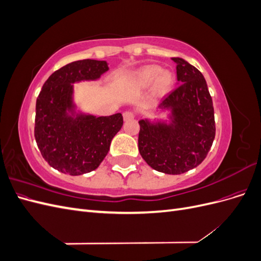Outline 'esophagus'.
<instances>
[{"label": "esophagus", "mask_w": 261, "mask_h": 261, "mask_svg": "<svg viewBox=\"0 0 261 261\" xmlns=\"http://www.w3.org/2000/svg\"><path fill=\"white\" fill-rule=\"evenodd\" d=\"M123 117H124V121H129L133 120L134 117H135V113L132 112V111H126L123 113Z\"/></svg>", "instance_id": "34e87169"}]
</instances>
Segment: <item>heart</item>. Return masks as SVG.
<instances>
[{"label": "heart", "mask_w": 261, "mask_h": 261, "mask_svg": "<svg viewBox=\"0 0 261 261\" xmlns=\"http://www.w3.org/2000/svg\"><path fill=\"white\" fill-rule=\"evenodd\" d=\"M155 77L157 80L154 83L153 90L159 96L169 92L175 80L174 74L170 72V70H161V67L158 65L145 66L139 69V72L137 73L138 82L144 86L151 84Z\"/></svg>", "instance_id": "heart-1"}]
</instances>
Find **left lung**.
<instances>
[{
	"instance_id": "obj_1",
	"label": "left lung",
	"mask_w": 261,
	"mask_h": 261,
	"mask_svg": "<svg viewBox=\"0 0 261 261\" xmlns=\"http://www.w3.org/2000/svg\"><path fill=\"white\" fill-rule=\"evenodd\" d=\"M172 60L176 63L180 85L159 106L161 110H170L171 122L140 120L138 148L153 170L175 175L204 160L216 136V123L203 75L183 59Z\"/></svg>"
}]
</instances>
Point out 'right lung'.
<instances>
[{"instance_id": "obj_1", "label": "right lung", "mask_w": 261, "mask_h": 261, "mask_svg": "<svg viewBox=\"0 0 261 261\" xmlns=\"http://www.w3.org/2000/svg\"><path fill=\"white\" fill-rule=\"evenodd\" d=\"M109 70L106 61L81 60L61 67L46 80L36 103L35 138L51 167L69 175L96 170L123 126V116L76 112L73 84L97 81Z\"/></svg>"}]
</instances>
